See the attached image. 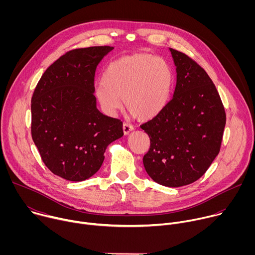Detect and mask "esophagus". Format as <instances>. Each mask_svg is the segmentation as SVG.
<instances>
[{
    "mask_svg": "<svg viewBox=\"0 0 255 255\" xmlns=\"http://www.w3.org/2000/svg\"><path fill=\"white\" fill-rule=\"evenodd\" d=\"M133 126L130 125V124H127V123H124L123 124V132L125 135H128L131 131H133Z\"/></svg>",
    "mask_w": 255,
    "mask_h": 255,
    "instance_id": "esophagus-1",
    "label": "esophagus"
}]
</instances>
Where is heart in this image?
Returning a JSON list of instances; mask_svg holds the SVG:
<instances>
[{
  "instance_id": "1",
  "label": "heart",
  "mask_w": 255,
  "mask_h": 255,
  "mask_svg": "<svg viewBox=\"0 0 255 255\" xmlns=\"http://www.w3.org/2000/svg\"><path fill=\"white\" fill-rule=\"evenodd\" d=\"M173 84L168 62L148 53H135L113 60L95 90L103 111L115 115L122 107L142 121L153 119L165 108Z\"/></svg>"
}]
</instances>
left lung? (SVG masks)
<instances>
[{"label": "left lung", "mask_w": 255, "mask_h": 255, "mask_svg": "<svg viewBox=\"0 0 255 255\" xmlns=\"http://www.w3.org/2000/svg\"><path fill=\"white\" fill-rule=\"evenodd\" d=\"M169 51L175 89L161 113L141 126L150 138L143 164L155 183L178 188L199 179L219 153L226 114L207 72L185 53Z\"/></svg>", "instance_id": "8db88e82"}]
</instances>
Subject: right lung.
<instances>
[{
  "mask_svg": "<svg viewBox=\"0 0 255 255\" xmlns=\"http://www.w3.org/2000/svg\"><path fill=\"white\" fill-rule=\"evenodd\" d=\"M111 46L71 50L42 75L31 101V133L54 174L82 181L102 166L109 144L123 136L122 122L97 108L95 74Z\"/></svg>",
  "mask_w": 255,
  "mask_h": 255,
  "instance_id": "obj_1",
  "label": "right lung"
}]
</instances>
